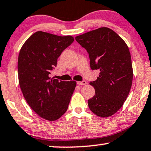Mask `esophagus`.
Here are the masks:
<instances>
[{
  "label": "esophagus",
  "mask_w": 151,
  "mask_h": 151,
  "mask_svg": "<svg viewBox=\"0 0 151 151\" xmlns=\"http://www.w3.org/2000/svg\"><path fill=\"white\" fill-rule=\"evenodd\" d=\"M77 84L79 85V86H83V85L86 84V81H77Z\"/></svg>",
  "instance_id": "34e87169"
}]
</instances>
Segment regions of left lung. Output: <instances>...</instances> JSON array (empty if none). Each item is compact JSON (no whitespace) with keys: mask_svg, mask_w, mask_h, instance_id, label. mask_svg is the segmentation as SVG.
<instances>
[{"mask_svg":"<svg viewBox=\"0 0 151 151\" xmlns=\"http://www.w3.org/2000/svg\"><path fill=\"white\" fill-rule=\"evenodd\" d=\"M88 52L92 70L99 77L90 85L95 95L88 101L89 109L100 117L113 115L122 108L129 93L133 68L129 50L124 41L108 27H101L75 37Z\"/></svg>","mask_w":151,"mask_h":151,"instance_id":"1","label":"left lung"}]
</instances>
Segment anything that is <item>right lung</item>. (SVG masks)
<instances>
[{"instance_id":"right-lung-1","label":"right lung","mask_w":151,"mask_h":151,"mask_svg":"<svg viewBox=\"0 0 151 151\" xmlns=\"http://www.w3.org/2000/svg\"><path fill=\"white\" fill-rule=\"evenodd\" d=\"M74 41L39 31L22 46L18 56V79L23 96L39 117L48 121L61 117L68 108L75 81H58L49 77L62 52Z\"/></svg>"}]
</instances>
